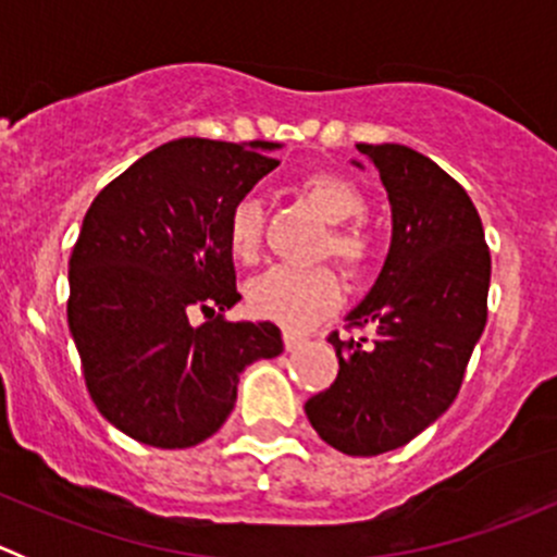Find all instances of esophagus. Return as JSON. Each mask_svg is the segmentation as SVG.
Masks as SVG:
<instances>
[{
  "mask_svg": "<svg viewBox=\"0 0 557 557\" xmlns=\"http://www.w3.org/2000/svg\"><path fill=\"white\" fill-rule=\"evenodd\" d=\"M283 339H285V350H288V352L301 350V347H305L307 342H310L305 334H296V331H285Z\"/></svg>",
  "mask_w": 557,
  "mask_h": 557,
  "instance_id": "34e87169",
  "label": "esophagus"
}]
</instances>
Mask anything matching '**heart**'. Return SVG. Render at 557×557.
Here are the masks:
<instances>
[{
  "label": "heart",
  "instance_id": "obj_1",
  "mask_svg": "<svg viewBox=\"0 0 557 557\" xmlns=\"http://www.w3.org/2000/svg\"><path fill=\"white\" fill-rule=\"evenodd\" d=\"M301 194L329 223H334L325 250L334 252L342 267L361 272L372 258V239L361 226H342L363 215L367 199L361 188L342 174H310ZM263 210L261 201L247 196L228 212V250L239 261H252L261 247ZM339 280L329 267H272L247 285V307L256 318L272 320L288 331H301L339 305Z\"/></svg>",
  "mask_w": 557,
  "mask_h": 557
}]
</instances>
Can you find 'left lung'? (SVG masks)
Masks as SVG:
<instances>
[{"instance_id": "obj_1", "label": "left lung", "mask_w": 557, "mask_h": 557, "mask_svg": "<svg viewBox=\"0 0 557 557\" xmlns=\"http://www.w3.org/2000/svg\"><path fill=\"white\" fill-rule=\"evenodd\" d=\"M356 148L377 166L393 218L383 269L345 318L374 334L329 336L339 374L305 412L334 450L380 455L412 442L458 396L487 320L491 250L469 194L442 166L407 145Z\"/></svg>"}]
</instances>
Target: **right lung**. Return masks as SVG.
Segmentation results:
<instances>
[{
  "instance_id": "1",
  "label": "right lung",
  "mask_w": 557,
  "mask_h": 557,
  "mask_svg": "<svg viewBox=\"0 0 557 557\" xmlns=\"http://www.w3.org/2000/svg\"><path fill=\"white\" fill-rule=\"evenodd\" d=\"M277 143L183 137L117 174L83 218L66 323L107 423L161 450L210 440L239 374L283 352L280 329L228 323L237 294L228 212L280 161ZM208 320L194 326L189 312Z\"/></svg>"
}]
</instances>
